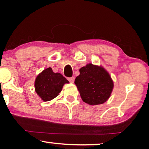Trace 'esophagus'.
<instances>
[{
	"mask_svg": "<svg viewBox=\"0 0 149 149\" xmlns=\"http://www.w3.org/2000/svg\"><path fill=\"white\" fill-rule=\"evenodd\" d=\"M68 81H70V83H74V77H70V78H68Z\"/></svg>",
	"mask_w": 149,
	"mask_h": 149,
	"instance_id": "obj_1",
	"label": "esophagus"
}]
</instances>
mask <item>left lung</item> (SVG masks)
Returning <instances> with one entry per match:
<instances>
[{"label":"left lung","mask_w":149,"mask_h":149,"mask_svg":"<svg viewBox=\"0 0 149 149\" xmlns=\"http://www.w3.org/2000/svg\"><path fill=\"white\" fill-rule=\"evenodd\" d=\"M75 85L84 102L90 105L104 103L109 98L113 89V81L103 67L87 64L79 70Z\"/></svg>","instance_id":"obj_1"}]
</instances>
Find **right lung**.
<instances>
[{
	"label": "right lung",
	"mask_w": 149,
	"mask_h": 149,
	"mask_svg": "<svg viewBox=\"0 0 149 149\" xmlns=\"http://www.w3.org/2000/svg\"><path fill=\"white\" fill-rule=\"evenodd\" d=\"M68 81L60 73L53 72L52 68H48L36 77L34 87L35 91L45 102L50 101L58 96L65 83Z\"/></svg>",
	"instance_id": "right-lung-1"
}]
</instances>
